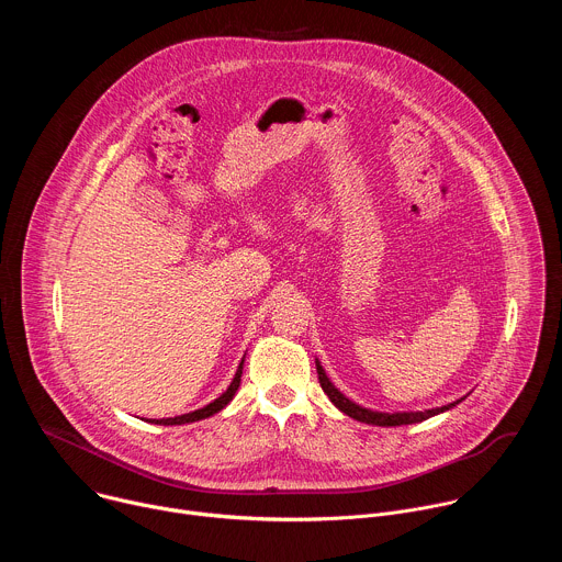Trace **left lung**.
Segmentation results:
<instances>
[{
	"mask_svg": "<svg viewBox=\"0 0 562 562\" xmlns=\"http://www.w3.org/2000/svg\"><path fill=\"white\" fill-rule=\"evenodd\" d=\"M315 369H317V380H319V386H323V391L329 395L331 403L342 412L347 414L349 418L358 420V423H364V425H373V427H400V425H416V423H423L427 418H434L438 414H445L449 409H453L456 405H460L464 397L456 400V403H449L445 407H436V409H425V412H393V414H386V412H373V409H367V407H360L356 405L353 400H349L342 391L336 389V384L329 380L327 371L323 369V364H319V360L315 358Z\"/></svg>",
	"mask_w": 562,
	"mask_h": 562,
	"instance_id": "left-lung-1",
	"label": "left lung"
}]
</instances>
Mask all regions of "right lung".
<instances>
[{"mask_svg":"<svg viewBox=\"0 0 562 562\" xmlns=\"http://www.w3.org/2000/svg\"><path fill=\"white\" fill-rule=\"evenodd\" d=\"M243 367H245V358H243V362H239V367H237V371H235V375H233V380H231V384H228V389L220 395V397H215L213 403H209L206 407H202V409H195V412H191V414H182V416H176V418H159V420H148V423H155V425H189V423H198V420H204V418H209V416H213V414H217V412H222L231 400H233V395H235V391L239 389V380H243Z\"/></svg>","mask_w":562,"mask_h":562,"instance_id":"add662e5","label":"right lung"}]
</instances>
